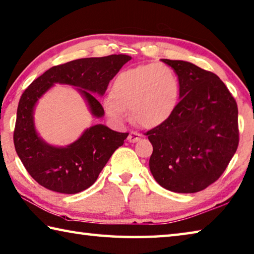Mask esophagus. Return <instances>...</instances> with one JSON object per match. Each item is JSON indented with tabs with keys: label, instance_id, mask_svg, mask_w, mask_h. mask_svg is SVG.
<instances>
[{
	"label": "esophagus",
	"instance_id": "34e87169",
	"mask_svg": "<svg viewBox=\"0 0 254 254\" xmlns=\"http://www.w3.org/2000/svg\"><path fill=\"white\" fill-rule=\"evenodd\" d=\"M141 137H142L141 134H138L137 132L132 131L130 134H128L127 140H128V142H137V141L141 140Z\"/></svg>",
	"mask_w": 254,
	"mask_h": 254
}]
</instances>
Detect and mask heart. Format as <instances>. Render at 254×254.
Here are the masks:
<instances>
[{
    "label": "heart",
    "mask_w": 254,
    "mask_h": 254,
    "mask_svg": "<svg viewBox=\"0 0 254 254\" xmlns=\"http://www.w3.org/2000/svg\"><path fill=\"white\" fill-rule=\"evenodd\" d=\"M180 100L177 73L164 64H148L127 69L114 79L111 96L102 107L113 122L122 124L130 110L132 120L143 127H154L167 121Z\"/></svg>",
    "instance_id": "obj_1"
}]
</instances>
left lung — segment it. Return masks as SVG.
Here are the masks:
<instances>
[{
	"label": "left lung",
	"mask_w": 254,
	"mask_h": 254,
	"mask_svg": "<svg viewBox=\"0 0 254 254\" xmlns=\"http://www.w3.org/2000/svg\"><path fill=\"white\" fill-rule=\"evenodd\" d=\"M162 62L177 73L181 101L167 121L146 132L150 170L168 190L197 192L215 183L235 155L238 106L217 74L188 62Z\"/></svg>",
	"instance_id": "left-lung-1"
}]
</instances>
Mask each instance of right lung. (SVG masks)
Listing matches in <instances>:
<instances>
[{
  "label": "right lung",
  "instance_id": "obj_1",
  "mask_svg": "<svg viewBox=\"0 0 254 254\" xmlns=\"http://www.w3.org/2000/svg\"><path fill=\"white\" fill-rule=\"evenodd\" d=\"M127 55L81 58L54 66L29 84L19 99L14 128V145L24 167L39 185L62 193H77L90 187L128 133L112 131L97 124L67 147H55L37 135L34 127V107L54 83L78 87L91 113L101 118L104 110L93 96H103L108 84L124 64Z\"/></svg>",
  "mask_w": 254,
  "mask_h": 254
}]
</instances>
